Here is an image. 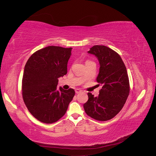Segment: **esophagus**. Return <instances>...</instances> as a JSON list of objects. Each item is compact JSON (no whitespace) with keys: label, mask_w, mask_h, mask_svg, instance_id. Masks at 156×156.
Instances as JSON below:
<instances>
[{"label":"esophagus","mask_w":156,"mask_h":156,"mask_svg":"<svg viewBox=\"0 0 156 156\" xmlns=\"http://www.w3.org/2000/svg\"><path fill=\"white\" fill-rule=\"evenodd\" d=\"M75 93H76V94H79V93H81L82 92L81 90H80V89H75Z\"/></svg>","instance_id":"34e87169"}]
</instances>
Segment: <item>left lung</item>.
<instances>
[{"label":"left lung","mask_w":156,"mask_h":156,"mask_svg":"<svg viewBox=\"0 0 156 156\" xmlns=\"http://www.w3.org/2000/svg\"><path fill=\"white\" fill-rule=\"evenodd\" d=\"M88 53L96 56L100 63L96 81L101 89L97 97L88 93V100L83 105L84 109L96 120H111L122 110L129 96L126 68L120 56L105 45H94Z\"/></svg>","instance_id":"8db88e82"}]
</instances>
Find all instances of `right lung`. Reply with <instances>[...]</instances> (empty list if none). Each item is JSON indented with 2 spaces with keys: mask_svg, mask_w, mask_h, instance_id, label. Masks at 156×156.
I'll list each match as a JSON object with an SVG mask.
<instances>
[{
  "mask_svg": "<svg viewBox=\"0 0 156 156\" xmlns=\"http://www.w3.org/2000/svg\"><path fill=\"white\" fill-rule=\"evenodd\" d=\"M72 48L48 46L33 53L25 64L22 95L28 110L37 120L52 124L61 119L75 96L72 88H57L58 78L67 73Z\"/></svg>",
  "mask_w": 156,
  "mask_h": 156,
  "instance_id": "add662e5",
  "label": "right lung"
}]
</instances>
